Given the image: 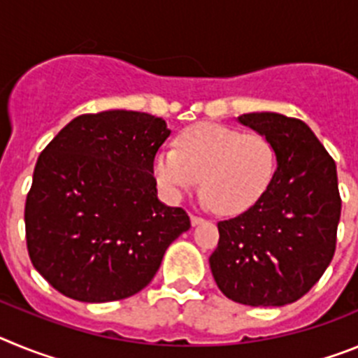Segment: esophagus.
Listing matches in <instances>:
<instances>
[{
    "label": "esophagus",
    "instance_id": "obj_1",
    "mask_svg": "<svg viewBox=\"0 0 358 358\" xmlns=\"http://www.w3.org/2000/svg\"><path fill=\"white\" fill-rule=\"evenodd\" d=\"M189 220H192V226H199V224L204 222V218L199 217V215H192V217H189Z\"/></svg>",
    "mask_w": 358,
    "mask_h": 358
}]
</instances>
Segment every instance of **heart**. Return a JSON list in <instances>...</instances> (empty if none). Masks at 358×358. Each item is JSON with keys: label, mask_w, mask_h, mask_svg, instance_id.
<instances>
[{"label": "heart", "mask_w": 358, "mask_h": 358, "mask_svg": "<svg viewBox=\"0 0 358 358\" xmlns=\"http://www.w3.org/2000/svg\"><path fill=\"white\" fill-rule=\"evenodd\" d=\"M176 147L163 148L154 157L159 186L179 197L202 179V194L218 213L235 215L255 206L276 176V148L258 132L243 134L218 123H197L177 136Z\"/></svg>", "instance_id": "heart-1"}]
</instances>
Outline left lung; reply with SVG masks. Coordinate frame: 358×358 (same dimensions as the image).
Returning a JSON list of instances; mask_svg holds the SVG:
<instances>
[{
  "mask_svg": "<svg viewBox=\"0 0 358 358\" xmlns=\"http://www.w3.org/2000/svg\"><path fill=\"white\" fill-rule=\"evenodd\" d=\"M238 122L273 141L278 169L255 206L217 224L211 274L236 303L289 305L317 283L334 258L341 218L335 161L301 120L249 113Z\"/></svg>",
  "mask_w": 358,
  "mask_h": 358,
  "instance_id": "1",
  "label": "left lung"
}]
</instances>
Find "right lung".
I'll return each instance as SVG.
<instances>
[{
    "mask_svg": "<svg viewBox=\"0 0 358 358\" xmlns=\"http://www.w3.org/2000/svg\"><path fill=\"white\" fill-rule=\"evenodd\" d=\"M170 129L138 110L73 118L41 152L24 206L34 267L84 303L125 299L156 276L189 229L182 208L157 199L154 157Z\"/></svg>",
    "mask_w": 358,
    "mask_h": 358,
    "instance_id": "right-lung-1",
    "label": "right lung"
}]
</instances>
